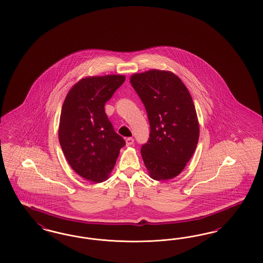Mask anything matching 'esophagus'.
Wrapping results in <instances>:
<instances>
[{
    "mask_svg": "<svg viewBox=\"0 0 263 263\" xmlns=\"http://www.w3.org/2000/svg\"><path fill=\"white\" fill-rule=\"evenodd\" d=\"M134 144V139L133 138H127L126 139V146H132Z\"/></svg>",
    "mask_w": 263,
    "mask_h": 263,
    "instance_id": "1",
    "label": "esophagus"
}]
</instances>
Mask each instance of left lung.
Listing matches in <instances>:
<instances>
[{"mask_svg":"<svg viewBox=\"0 0 263 263\" xmlns=\"http://www.w3.org/2000/svg\"><path fill=\"white\" fill-rule=\"evenodd\" d=\"M130 82L147 110L151 133L141 155L151 178H174L193 157L200 125L193 99L177 75L151 69Z\"/></svg>","mask_w":263,"mask_h":263,"instance_id":"1","label":"left lung"}]
</instances>
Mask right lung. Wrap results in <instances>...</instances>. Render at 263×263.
Masks as SVG:
<instances>
[{
	"mask_svg": "<svg viewBox=\"0 0 263 263\" xmlns=\"http://www.w3.org/2000/svg\"><path fill=\"white\" fill-rule=\"evenodd\" d=\"M124 81L119 74L85 77L63 102L59 140L64 157L78 175L95 183L108 178L125 146L105 112V103Z\"/></svg>",
	"mask_w": 263,
	"mask_h": 263,
	"instance_id": "right-lung-1",
	"label": "right lung"
}]
</instances>
